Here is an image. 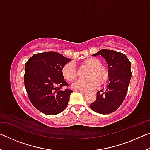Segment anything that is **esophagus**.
Instances as JSON below:
<instances>
[{
  "mask_svg": "<svg viewBox=\"0 0 150 150\" xmlns=\"http://www.w3.org/2000/svg\"><path fill=\"white\" fill-rule=\"evenodd\" d=\"M77 91H78V92H80L81 93H86V91H82V90H77Z\"/></svg>",
  "mask_w": 150,
  "mask_h": 150,
  "instance_id": "1",
  "label": "esophagus"
}]
</instances>
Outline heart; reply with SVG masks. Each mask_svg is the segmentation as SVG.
<instances>
[{
  "label": "heart",
  "instance_id": "1",
  "mask_svg": "<svg viewBox=\"0 0 150 150\" xmlns=\"http://www.w3.org/2000/svg\"><path fill=\"white\" fill-rule=\"evenodd\" d=\"M81 65L88 67L85 79H80L72 85L76 90H88L95 88L98 84H106L110 78V71L105 65L101 64L100 59L96 57H88L81 62ZM62 74L65 80L69 82L74 81L77 77V71L75 65L69 62L63 65Z\"/></svg>",
  "mask_w": 150,
  "mask_h": 150
}]
</instances>
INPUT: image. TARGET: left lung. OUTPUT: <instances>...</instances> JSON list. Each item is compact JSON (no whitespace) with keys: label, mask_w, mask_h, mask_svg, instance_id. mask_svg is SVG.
Segmentation results:
<instances>
[{"label":"left lung","mask_w":150,"mask_h":150,"mask_svg":"<svg viewBox=\"0 0 150 150\" xmlns=\"http://www.w3.org/2000/svg\"><path fill=\"white\" fill-rule=\"evenodd\" d=\"M92 55H101L106 59L110 83L105 89L98 91L90 108L97 113L107 115L117 110L125 98L132 77L131 62L126 55L111 50H100Z\"/></svg>","instance_id":"obj_1"}]
</instances>
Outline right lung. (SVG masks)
<instances>
[{"instance_id": "add662e5", "label": "right lung", "mask_w": 150, "mask_h": 150, "mask_svg": "<svg viewBox=\"0 0 150 150\" xmlns=\"http://www.w3.org/2000/svg\"><path fill=\"white\" fill-rule=\"evenodd\" d=\"M71 59L55 52L35 54L25 64L24 85L33 106L47 115L59 114L67 107L73 91L62 74L63 65Z\"/></svg>"}]
</instances>
